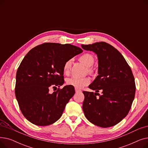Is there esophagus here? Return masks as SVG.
I'll use <instances>...</instances> for the list:
<instances>
[{
    "label": "esophagus",
    "instance_id": "esophagus-1",
    "mask_svg": "<svg viewBox=\"0 0 148 148\" xmlns=\"http://www.w3.org/2000/svg\"><path fill=\"white\" fill-rule=\"evenodd\" d=\"M75 92L76 93H78V92H82V90H79V89H75Z\"/></svg>",
    "mask_w": 148,
    "mask_h": 148
}]
</instances>
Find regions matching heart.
Returning <instances> with one entry per match:
<instances>
[{"label":"heart","instance_id":"obj_1","mask_svg":"<svg viewBox=\"0 0 148 148\" xmlns=\"http://www.w3.org/2000/svg\"><path fill=\"white\" fill-rule=\"evenodd\" d=\"M79 60L85 66L89 68L88 72L89 73H92L93 71L90 67L92 66L94 64L95 59L94 56H93L90 54L85 53L79 58ZM71 60L66 61L64 65V71L65 74H67L69 73L70 68H71ZM90 82V80L89 79V77H83V78L72 77L67 79L66 84L69 85V86H73L76 89H82L83 87L88 85Z\"/></svg>","mask_w":148,"mask_h":148}]
</instances>
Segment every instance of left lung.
Listing matches in <instances>:
<instances>
[{"label":"left lung","instance_id":"1","mask_svg":"<svg viewBox=\"0 0 148 148\" xmlns=\"http://www.w3.org/2000/svg\"><path fill=\"white\" fill-rule=\"evenodd\" d=\"M82 47L94 52L98 60V75L89 86L96 92H83L84 115L98 127L114 126L128 114L134 99L136 85L133 73L121 53L109 44L99 42L83 44ZM99 90L102 91L101 95L97 93Z\"/></svg>","mask_w":148,"mask_h":148}]
</instances>
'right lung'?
<instances>
[{
  "label": "right lung",
  "instance_id": "1",
  "mask_svg": "<svg viewBox=\"0 0 148 148\" xmlns=\"http://www.w3.org/2000/svg\"><path fill=\"white\" fill-rule=\"evenodd\" d=\"M82 52L71 44L44 43L23 58L16 74L15 94L21 112L29 122L46 126L61 117L75 94L74 88L67 85L52 94L49 89L64 84L65 63Z\"/></svg>",
  "mask_w": 148,
  "mask_h": 148
}]
</instances>
